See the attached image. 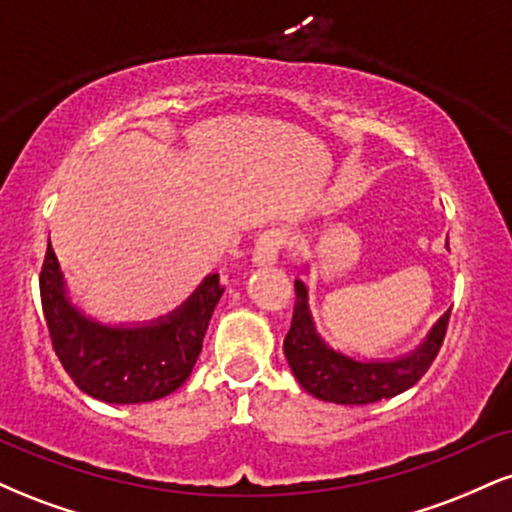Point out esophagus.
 Listing matches in <instances>:
<instances>
[{
	"mask_svg": "<svg viewBox=\"0 0 512 512\" xmlns=\"http://www.w3.org/2000/svg\"><path fill=\"white\" fill-rule=\"evenodd\" d=\"M289 245V236H286L284 231H279V228H269V231H264L260 238H257L255 243V262L257 264H269L274 262L276 257L281 255V250Z\"/></svg>",
	"mask_w": 512,
	"mask_h": 512,
	"instance_id": "obj_1",
	"label": "esophagus"
}]
</instances>
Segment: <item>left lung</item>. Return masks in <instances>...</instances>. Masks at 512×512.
I'll return each mask as SVG.
<instances>
[{"label": "left lung", "mask_w": 512, "mask_h": 512, "mask_svg": "<svg viewBox=\"0 0 512 512\" xmlns=\"http://www.w3.org/2000/svg\"><path fill=\"white\" fill-rule=\"evenodd\" d=\"M448 320L450 313L440 317L426 342L407 358L383 363L354 361L317 337L308 310V289L303 281H296V305L291 330L284 339V354L296 380L310 395L334 404H373L409 390L424 378L443 346Z\"/></svg>", "instance_id": "left-lung-1"}]
</instances>
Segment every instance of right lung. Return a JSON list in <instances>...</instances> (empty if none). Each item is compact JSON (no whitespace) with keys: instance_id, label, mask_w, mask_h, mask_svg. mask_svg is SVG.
I'll use <instances>...</instances> for the list:
<instances>
[{"instance_id":"obj_1","label":"right lung","mask_w":512,"mask_h":512,"mask_svg":"<svg viewBox=\"0 0 512 512\" xmlns=\"http://www.w3.org/2000/svg\"><path fill=\"white\" fill-rule=\"evenodd\" d=\"M223 296V279L211 274L185 308L137 330H113L86 320L64 298L60 264L48 245L40 269V303L52 351L86 395L110 404L154 402L190 378L211 313Z\"/></svg>"}]
</instances>
